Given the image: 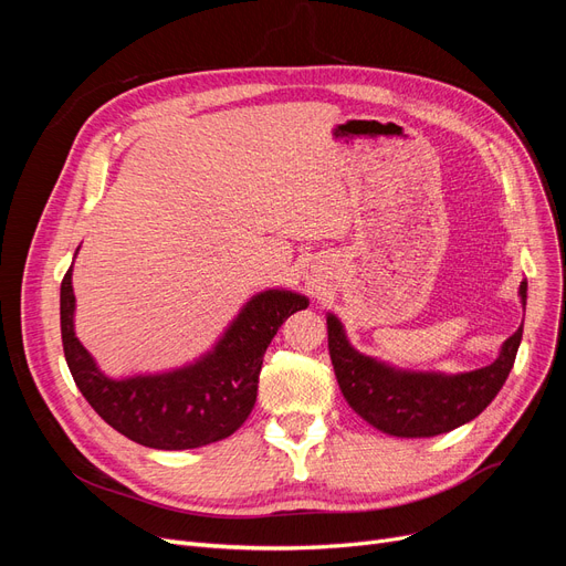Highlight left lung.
Wrapping results in <instances>:
<instances>
[{"label": "left lung", "mask_w": 566, "mask_h": 566, "mask_svg": "<svg viewBox=\"0 0 566 566\" xmlns=\"http://www.w3.org/2000/svg\"><path fill=\"white\" fill-rule=\"evenodd\" d=\"M520 302L526 310V281L520 285ZM325 323L335 378L347 403L375 430L401 439L437 437L474 420L505 385L522 342L520 325L484 368L410 370L358 352L333 312L325 314Z\"/></svg>", "instance_id": "1"}]
</instances>
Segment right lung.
Listing matches in <instances>:
<instances>
[{"mask_svg": "<svg viewBox=\"0 0 566 566\" xmlns=\"http://www.w3.org/2000/svg\"><path fill=\"white\" fill-rule=\"evenodd\" d=\"M77 252L80 248L75 256ZM306 306L310 300L295 290L266 287L238 310L214 345L193 361L113 378L75 335L71 264L61 283L63 354L82 397L113 430L148 449H200L231 437L248 420L266 347L283 321Z\"/></svg>", "mask_w": 566, "mask_h": 566, "instance_id": "obj_1", "label": "right lung"}]
</instances>
